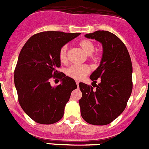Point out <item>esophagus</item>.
Here are the masks:
<instances>
[{
    "instance_id": "34e87169",
    "label": "esophagus",
    "mask_w": 149,
    "mask_h": 149,
    "mask_svg": "<svg viewBox=\"0 0 149 149\" xmlns=\"http://www.w3.org/2000/svg\"><path fill=\"white\" fill-rule=\"evenodd\" d=\"M76 84H77V86H79V81H76Z\"/></svg>"
}]
</instances>
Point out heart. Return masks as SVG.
Wrapping results in <instances>:
<instances>
[{"label":"heart","instance_id":"b5f03b06","mask_svg":"<svg viewBox=\"0 0 149 149\" xmlns=\"http://www.w3.org/2000/svg\"><path fill=\"white\" fill-rule=\"evenodd\" d=\"M80 47L88 55L92 54L95 49V45L91 41L88 39H83L79 42ZM67 46L63 45L61 47L58 52L59 60L61 63H64L67 60ZM91 69L87 65H74L68 68L66 70V75L75 80H82L90 72Z\"/></svg>","mask_w":149,"mask_h":149}]
</instances>
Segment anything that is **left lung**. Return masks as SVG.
Returning <instances> with one entry per match:
<instances>
[{"instance_id": "obj_1", "label": "left lung", "mask_w": 149, "mask_h": 149, "mask_svg": "<svg viewBox=\"0 0 149 149\" xmlns=\"http://www.w3.org/2000/svg\"><path fill=\"white\" fill-rule=\"evenodd\" d=\"M102 45L101 62L90 79L98 85L93 87L79 83L82 98L79 100L83 119L93 125H107L122 113L132 91V65L122 41L106 31L85 35ZM93 87L96 88L93 89Z\"/></svg>"}]
</instances>
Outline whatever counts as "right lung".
<instances>
[{"instance_id": "obj_1", "label": "right lung", "mask_w": 149, "mask_h": 149, "mask_svg": "<svg viewBox=\"0 0 149 149\" xmlns=\"http://www.w3.org/2000/svg\"><path fill=\"white\" fill-rule=\"evenodd\" d=\"M80 34L44 31L31 36L19 52L14 75L18 101L25 113L39 124L60 121L71 93L77 88L73 79L57 69L61 66V47ZM58 74L62 83L53 87L49 80Z\"/></svg>"}]
</instances>
